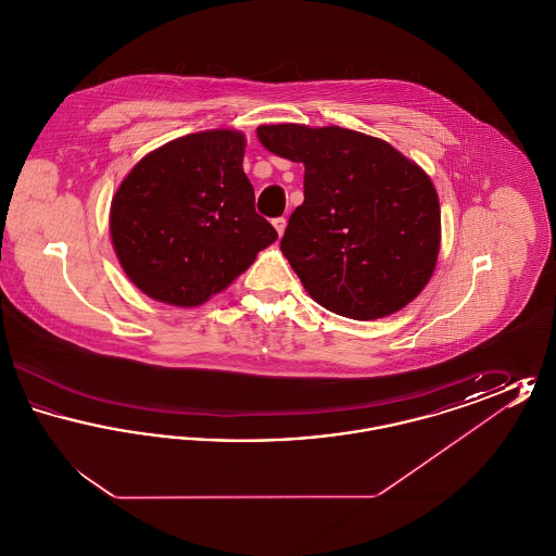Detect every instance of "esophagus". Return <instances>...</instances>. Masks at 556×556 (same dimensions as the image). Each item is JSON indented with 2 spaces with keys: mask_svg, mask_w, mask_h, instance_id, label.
<instances>
[{
  "mask_svg": "<svg viewBox=\"0 0 556 556\" xmlns=\"http://www.w3.org/2000/svg\"><path fill=\"white\" fill-rule=\"evenodd\" d=\"M273 227L277 229V233H279V238H281V236H283V231H286V227H288V218H283V216L273 218Z\"/></svg>",
  "mask_w": 556,
  "mask_h": 556,
  "instance_id": "34e87169",
  "label": "esophagus"
}]
</instances>
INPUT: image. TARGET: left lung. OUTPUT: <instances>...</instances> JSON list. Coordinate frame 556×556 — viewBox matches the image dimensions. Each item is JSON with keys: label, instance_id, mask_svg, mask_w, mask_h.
Returning <instances> with one entry per match:
<instances>
[{"label": "left lung", "instance_id": "obj_1", "mask_svg": "<svg viewBox=\"0 0 556 556\" xmlns=\"http://www.w3.org/2000/svg\"><path fill=\"white\" fill-rule=\"evenodd\" d=\"M256 135L304 164V202L281 252L318 304L370 320L415 300L440 252V202L424 170L388 141L342 127L263 125Z\"/></svg>", "mask_w": 556, "mask_h": 556}]
</instances>
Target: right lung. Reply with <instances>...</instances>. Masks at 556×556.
Masks as SVG:
<instances>
[{"label":"right lung","mask_w":556,"mask_h":556,"mask_svg":"<svg viewBox=\"0 0 556 556\" xmlns=\"http://www.w3.org/2000/svg\"><path fill=\"white\" fill-rule=\"evenodd\" d=\"M238 131L179 137L135 164L110 208L121 266L150 298L198 306L277 239L254 208Z\"/></svg>","instance_id":"add662e5"}]
</instances>
